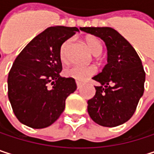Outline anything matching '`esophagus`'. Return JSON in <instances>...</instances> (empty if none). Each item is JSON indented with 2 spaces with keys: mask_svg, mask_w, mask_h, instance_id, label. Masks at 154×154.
<instances>
[{
  "mask_svg": "<svg viewBox=\"0 0 154 154\" xmlns=\"http://www.w3.org/2000/svg\"><path fill=\"white\" fill-rule=\"evenodd\" d=\"M82 86H83V84H81V83H79V82H77V89H80V88H81Z\"/></svg>",
  "mask_w": 154,
  "mask_h": 154,
  "instance_id": "obj_1",
  "label": "esophagus"
}]
</instances>
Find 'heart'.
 <instances>
[{
    "label": "heart",
    "instance_id": "heart-1",
    "mask_svg": "<svg viewBox=\"0 0 154 154\" xmlns=\"http://www.w3.org/2000/svg\"><path fill=\"white\" fill-rule=\"evenodd\" d=\"M72 39H69L67 41H65L62 45L60 46V60L62 61H67L68 59V55H67V51H68V48L69 47L71 44ZM85 43L87 45V46L89 48L90 51L93 53V55L94 56H99L102 53L103 51V46L101 42L93 36L87 37L85 39ZM65 75L66 77L73 78L77 81H85L87 80L90 77H92L94 73H95V69L89 67V68H82V67H78V66H73L70 68H68L65 70Z\"/></svg>",
    "mask_w": 154,
    "mask_h": 154
}]
</instances>
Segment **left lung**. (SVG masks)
I'll return each instance as SVG.
<instances>
[{"instance_id":"left-lung-1","label":"left lung","mask_w":154,"mask_h":154,"mask_svg":"<svg viewBox=\"0 0 154 154\" xmlns=\"http://www.w3.org/2000/svg\"><path fill=\"white\" fill-rule=\"evenodd\" d=\"M82 31L100 37L107 47V64L93 77L101 85L88 100L91 119L103 127H117L135 113L143 94L145 73L133 46L111 27H82Z\"/></svg>"}]
</instances>
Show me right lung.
<instances>
[{
  "label": "right lung",
  "instance_id": "obj_1",
  "mask_svg": "<svg viewBox=\"0 0 154 154\" xmlns=\"http://www.w3.org/2000/svg\"><path fill=\"white\" fill-rule=\"evenodd\" d=\"M77 32V27H48L16 58L8 77V96L22 124L45 128L63 112L66 99L76 91L77 85L75 79L60 76V49Z\"/></svg>",
  "mask_w": 154,
  "mask_h": 154
}]
</instances>
